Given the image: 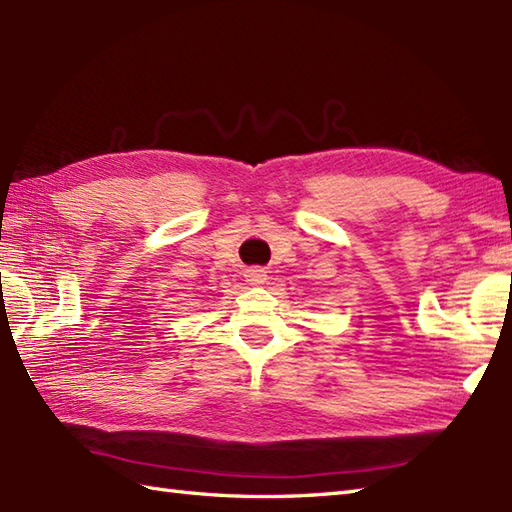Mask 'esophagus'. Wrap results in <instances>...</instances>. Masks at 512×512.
Masks as SVG:
<instances>
[{"mask_svg": "<svg viewBox=\"0 0 512 512\" xmlns=\"http://www.w3.org/2000/svg\"><path fill=\"white\" fill-rule=\"evenodd\" d=\"M246 279H248V283H251V285H259V283L266 281V272L261 270V268H251V270L246 272Z\"/></svg>", "mask_w": 512, "mask_h": 512, "instance_id": "1", "label": "esophagus"}]
</instances>
